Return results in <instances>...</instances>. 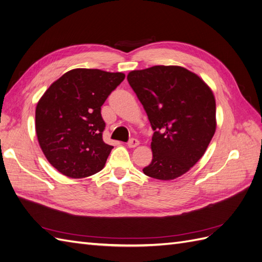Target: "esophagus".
<instances>
[{
	"mask_svg": "<svg viewBox=\"0 0 262 262\" xmlns=\"http://www.w3.org/2000/svg\"><path fill=\"white\" fill-rule=\"evenodd\" d=\"M139 144H140V142H139V140H137V139H131V140L128 142V146H129L130 148L137 147Z\"/></svg>",
	"mask_w": 262,
	"mask_h": 262,
	"instance_id": "34e87169",
	"label": "esophagus"
}]
</instances>
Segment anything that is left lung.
<instances>
[{
  "mask_svg": "<svg viewBox=\"0 0 262 262\" xmlns=\"http://www.w3.org/2000/svg\"><path fill=\"white\" fill-rule=\"evenodd\" d=\"M154 131L146 176L172 180L207 150L216 129L213 92L200 76L177 66L136 70L126 76Z\"/></svg>",
  "mask_w": 262,
  "mask_h": 262,
  "instance_id": "left-lung-1",
  "label": "left lung"
}]
</instances>
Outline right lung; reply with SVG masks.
Masks as SVG:
<instances>
[{"label": "right lung", "instance_id": "obj_1", "mask_svg": "<svg viewBox=\"0 0 262 262\" xmlns=\"http://www.w3.org/2000/svg\"><path fill=\"white\" fill-rule=\"evenodd\" d=\"M120 72L74 69L53 82L36 107V133L48 162L62 175L85 178L100 171L114 146L102 140L100 109L124 80Z\"/></svg>", "mask_w": 262, "mask_h": 262}]
</instances>
